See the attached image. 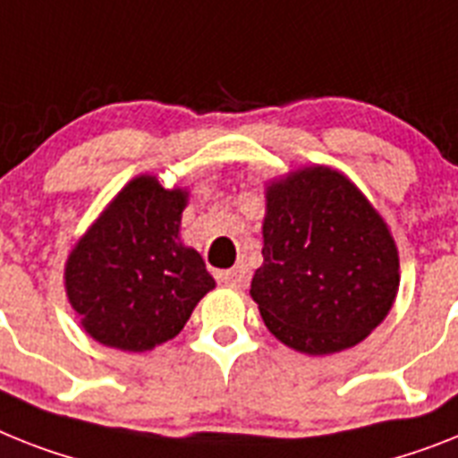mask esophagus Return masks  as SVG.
<instances>
[{
    "instance_id": "1",
    "label": "esophagus",
    "mask_w": 458,
    "mask_h": 458,
    "mask_svg": "<svg viewBox=\"0 0 458 458\" xmlns=\"http://www.w3.org/2000/svg\"><path fill=\"white\" fill-rule=\"evenodd\" d=\"M220 281L225 283L226 288L243 290L245 285H248V269H245L243 264H236L233 269L222 271V274H220Z\"/></svg>"
}]
</instances>
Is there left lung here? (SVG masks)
Segmentation results:
<instances>
[{
  "mask_svg": "<svg viewBox=\"0 0 458 458\" xmlns=\"http://www.w3.org/2000/svg\"><path fill=\"white\" fill-rule=\"evenodd\" d=\"M264 264L250 297L278 342L330 356L369 337L400 285L398 245L379 210L330 165L267 184Z\"/></svg>",
  "mask_w": 458,
  "mask_h": 458,
  "instance_id": "8db88e82",
  "label": "left lung"
}]
</instances>
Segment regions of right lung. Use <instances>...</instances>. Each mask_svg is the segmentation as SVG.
<instances>
[{"mask_svg":"<svg viewBox=\"0 0 458 458\" xmlns=\"http://www.w3.org/2000/svg\"><path fill=\"white\" fill-rule=\"evenodd\" d=\"M187 201V189H165L147 173L133 177L67 255V300L102 346L157 349L215 288L203 257L180 238Z\"/></svg>","mask_w":458,"mask_h":458,"instance_id":"right-lung-1","label":"right lung"}]
</instances>
